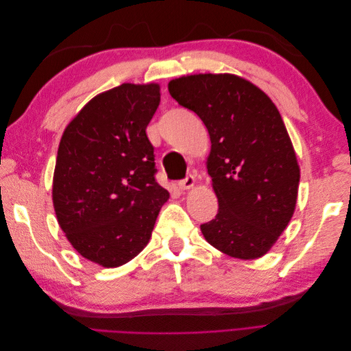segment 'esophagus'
<instances>
[{
    "label": "esophagus",
    "mask_w": 351,
    "mask_h": 351,
    "mask_svg": "<svg viewBox=\"0 0 351 351\" xmlns=\"http://www.w3.org/2000/svg\"><path fill=\"white\" fill-rule=\"evenodd\" d=\"M196 184V178L193 176H187L182 182H178V187L182 190H190L192 187H195Z\"/></svg>",
    "instance_id": "esophagus-1"
}]
</instances>
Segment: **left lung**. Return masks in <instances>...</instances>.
Segmentation results:
<instances>
[{
  "mask_svg": "<svg viewBox=\"0 0 351 351\" xmlns=\"http://www.w3.org/2000/svg\"><path fill=\"white\" fill-rule=\"evenodd\" d=\"M168 92L206 125V169L218 197L205 240L237 259H258L294 214L300 167L280 111L256 84L231 73H197L169 80Z\"/></svg>",
  "mask_w": 351,
  "mask_h": 351,
  "instance_id": "obj_1",
  "label": "left lung"
}]
</instances>
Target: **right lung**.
Instances as JSON below:
<instances>
[{
	"mask_svg": "<svg viewBox=\"0 0 351 351\" xmlns=\"http://www.w3.org/2000/svg\"><path fill=\"white\" fill-rule=\"evenodd\" d=\"M159 102V83H123L93 97L61 136L52 205L71 246L99 267L136 258L169 199L146 136Z\"/></svg>",
	"mask_w": 351,
	"mask_h": 351,
	"instance_id": "1",
	"label": "right lung"
}]
</instances>
